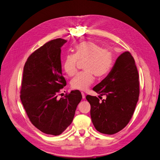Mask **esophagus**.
Here are the masks:
<instances>
[{
	"instance_id": "esophagus-1",
	"label": "esophagus",
	"mask_w": 160,
	"mask_h": 160,
	"mask_svg": "<svg viewBox=\"0 0 160 160\" xmlns=\"http://www.w3.org/2000/svg\"><path fill=\"white\" fill-rule=\"evenodd\" d=\"M81 95H82V98L85 99V93H83V92H81Z\"/></svg>"
}]
</instances>
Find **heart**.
Returning a JSON list of instances; mask_svg holds the SVG:
<instances>
[{
  "instance_id": "1",
  "label": "heart",
  "mask_w": 160,
  "mask_h": 160,
  "mask_svg": "<svg viewBox=\"0 0 160 160\" xmlns=\"http://www.w3.org/2000/svg\"><path fill=\"white\" fill-rule=\"evenodd\" d=\"M75 54H67L62 62L66 73L72 76L77 71L78 59L85 60L83 68L85 69L77 74L71 81L74 89L85 91L94 81V74L103 77L108 74L113 65V55L109 50L92 41H83L75 47Z\"/></svg>"
}]
</instances>
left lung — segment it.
<instances>
[{"label": "left lung", "instance_id": "1", "mask_svg": "<svg viewBox=\"0 0 160 160\" xmlns=\"http://www.w3.org/2000/svg\"><path fill=\"white\" fill-rule=\"evenodd\" d=\"M93 90L100 94L99 98L106 96L102 101L95 96H86L95 129L108 135L119 132L129 122L139 95L138 71L129 51L118 57L108 75Z\"/></svg>", "mask_w": 160, "mask_h": 160}]
</instances>
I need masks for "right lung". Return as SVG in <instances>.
Here are the masks:
<instances>
[{
    "label": "right lung",
    "instance_id": "obj_1",
    "mask_svg": "<svg viewBox=\"0 0 160 160\" xmlns=\"http://www.w3.org/2000/svg\"><path fill=\"white\" fill-rule=\"evenodd\" d=\"M67 42L50 41L28 57L23 69L21 100L33 125L46 134L59 135L69 126L82 99L79 90L58 99L67 85L62 75L61 48Z\"/></svg>",
    "mask_w": 160,
    "mask_h": 160
}]
</instances>
